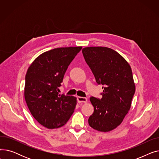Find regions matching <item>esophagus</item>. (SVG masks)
<instances>
[{
    "label": "esophagus",
    "mask_w": 159,
    "mask_h": 159,
    "mask_svg": "<svg viewBox=\"0 0 159 159\" xmlns=\"http://www.w3.org/2000/svg\"><path fill=\"white\" fill-rule=\"evenodd\" d=\"M77 101L78 102H86L88 101V100L85 97H77Z\"/></svg>",
    "instance_id": "1"
}]
</instances>
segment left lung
Masks as SVG:
<instances>
[{
    "label": "left lung",
    "instance_id": "obj_1",
    "mask_svg": "<svg viewBox=\"0 0 159 159\" xmlns=\"http://www.w3.org/2000/svg\"><path fill=\"white\" fill-rule=\"evenodd\" d=\"M98 84L103 86L102 98L91 97L94 112L89 126L99 131H110L122 123L129 110L135 85L128 62L115 50L106 47H87L82 50Z\"/></svg>",
    "mask_w": 159,
    "mask_h": 159
}]
</instances>
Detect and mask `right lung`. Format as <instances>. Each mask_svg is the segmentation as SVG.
I'll return each mask as SVG.
<instances>
[{
  "mask_svg": "<svg viewBox=\"0 0 159 159\" xmlns=\"http://www.w3.org/2000/svg\"><path fill=\"white\" fill-rule=\"evenodd\" d=\"M82 49L58 48L40 55L26 74L24 98L35 119L48 129L63 126L74 112L77 98L60 94L64 75Z\"/></svg>",
  "mask_w": 159,
  "mask_h": 159,
  "instance_id": "right-lung-1",
  "label": "right lung"
}]
</instances>
